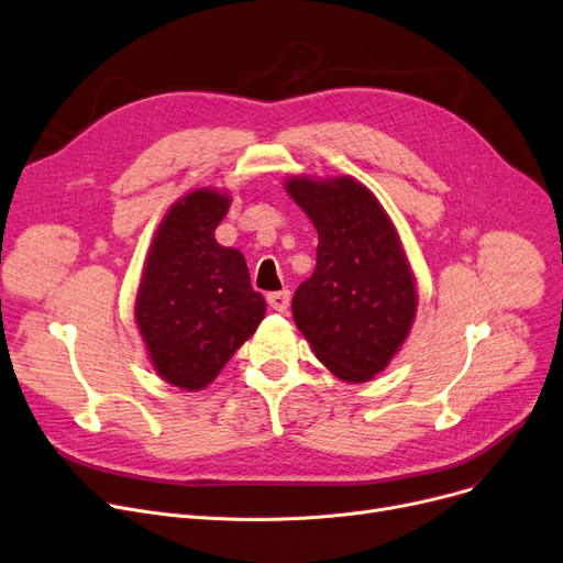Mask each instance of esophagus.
Listing matches in <instances>:
<instances>
[{"mask_svg":"<svg viewBox=\"0 0 563 563\" xmlns=\"http://www.w3.org/2000/svg\"><path fill=\"white\" fill-rule=\"evenodd\" d=\"M268 305L275 309V311H279V313H284L286 309H288V305H290V292L288 290H277V292H268Z\"/></svg>","mask_w":563,"mask_h":563,"instance_id":"esophagus-1","label":"esophagus"}]
</instances>
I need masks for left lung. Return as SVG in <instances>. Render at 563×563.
<instances>
[{"label":"left lung","instance_id":"8db88e82","mask_svg":"<svg viewBox=\"0 0 563 563\" xmlns=\"http://www.w3.org/2000/svg\"><path fill=\"white\" fill-rule=\"evenodd\" d=\"M284 188L318 231L316 271L292 295L295 324L329 373L371 382L400 352L418 311L398 229L354 177L290 175Z\"/></svg>","mask_w":563,"mask_h":563}]
</instances>
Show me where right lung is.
<instances>
[{
    "instance_id": "obj_1",
    "label": "right lung",
    "mask_w": 563,
    "mask_h": 563,
    "mask_svg": "<svg viewBox=\"0 0 563 563\" xmlns=\"http://www.w3.org/2000/svg\"><path fill=\"white\" fill-rule=\"evenodd\" d=\"M231 205L195 188L163 216L136 292L134 320L156 375L181 390L207 388L266 316L245 256L216 241Z\"/></svg>"
}]
</instances>
